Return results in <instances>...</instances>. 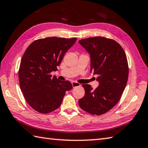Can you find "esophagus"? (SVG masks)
Here are the masks:
<instances>
[{"label":"esophagus","instance_id":"1","mask_svg":"<svg viewBox=\"0 0 148 148\" xmlns=\"http://www.w3.org/2000/svg\"><path fill=\"white\" fill-rule=\"evenodd\" d=\"M72 87L73 88H76V87H77V86H80L81 84L79 83H78L77 82H72Z\"/></svg>","mask_w":148,"mask_h":148}]
</instances>
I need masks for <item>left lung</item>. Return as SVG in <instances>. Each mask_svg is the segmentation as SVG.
I'll use <instances>...</instances> for the list:
<instances>
[{
    "label": "left lung",
    "mask_w": 148,
    "mask_h": 148,
    "mask_svg": "<svg viewBox=\"0 0 148 148\" xmlns=\"http://www.w3.org/2000/svg\"><path fill=\"white\" fill-rule=\"evenodd\" d=\"M79 43L90 53V71L99 77V86L93 90L83 84L85 94L78 103L93 115L108 112L120 99L128 81V65L123 49L114 40L103 37L81 39Z\"/></svg>",
    "instance_id": "1"
}]
</instances>
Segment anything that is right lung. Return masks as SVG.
<instances>
[{
	"label": "right lung",
	"instance_id": "add662e5",
	"mask_svg": "<svg viewBox=\"0 0 148 148\" xmlns=\"http://www.w3.org/2000/svg\"><path fill=\"white\" fill-rule=\"evenodd\" d=\"M77 38L51 37L34 40L21 58L18 76L24 98L36 111L47 114L61 105L66 91L72 88L69 81H59L51 72L57 70L64 56Z\"/></svg>",
	"mask_w": 148,
	"mask_h": 148
}]
</instances>
